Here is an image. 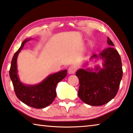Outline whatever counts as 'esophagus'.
<instances>
[{
  "label": "esophagus",
  "instance_id": "esophagus-1",
  "mask_svg": "<svg viewBox=\"0 0 133 133\" xmlns=\"http://www.w3.org/2000/svg\"><path fill=\"white\" fill-rule=\"evenodd\" d=\"M77 70L76 67L75 66H71L70 67H69V68L68 69V72L70 75L71 74H74V73L76 72V71Z\"/></svg>",
  "mask_w": 133,
  "mask_h": 133
}]
</instances>
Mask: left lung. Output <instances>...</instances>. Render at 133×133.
<instances>
[{
    "label": "left lung",
    "mask_w": 133,
    "mask_h": 133,
    "mask_svg": "<svg viewBox=\"0 0 133 133\" xmlns=\"http://www.w3.org/2000/svg\"><path fill=\"white\" fill-rule=\"evenodd\" d=\"M107 43L114 46L108 37ZM93 58L103 61L102 68L96 66L94 69H79L76 71L80 83L78 96L86 104L101 106L117 94L123 77L122 63L118 52L112 47L102 50L99 55L94 54L90 57Z\"/></svg>",
    "instance_id": "1"
}]
</instances>
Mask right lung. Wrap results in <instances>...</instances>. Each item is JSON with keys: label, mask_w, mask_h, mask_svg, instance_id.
Here are the masks:
<instances>
[{"label": "right lung", "mask_w": 133, "mask_h": 133, "mask_svg": "<svg viewBox=\"0 0 133 133\" xmlns=\"http://www.w3.org/2000/svg\"><path fill=\"white\" fill-rule=\"evenodd\" d=\"M32 38L25 39L12 59L9 76L17 98L23 103L35 108H44L50 105L56 97L57 83L67 76V70L49 76L37 85H25L21 82L18 75L17 58L25 44Z\"/></svg>", "instance_id": "right-lung-1"}]
</instances>
